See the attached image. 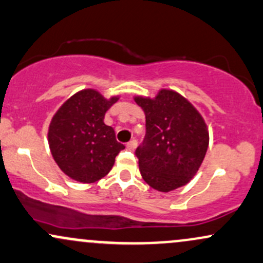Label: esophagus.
<instances>
[{
  "label": "esophagus",
  "instance_id": "obj_1",
  "mask_svg": "<svg viewBox=\"0 0 263 263\" xmlns=\"http://www.w3.org/2000/svg\"><path fill=\"white\" fill-rule=\"evenodd\" d=\"M126 147H127L128 149H135L136 147H137V141H136V140H131L129 142H127V144H126Z\"/></svg>",
  "mask_w": 263,
  "mask_h": 263
}]
</instances>
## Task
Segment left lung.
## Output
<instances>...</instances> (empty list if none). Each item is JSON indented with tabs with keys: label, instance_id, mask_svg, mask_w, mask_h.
I'll return each instance as SVG.
<instances>
[{
	"label": "left lung",
	"instance_id": "8db88e82",
	"mask_svg": "<svg viewBox=\"0 0 263 263\" xmlns=\"http://www.w3.org/2000/svg\"><path fill=\"white\" fill-rule=\"evenodd\" d=\"M146 114V136L136 149L141 176L159 192L185 185L201 165L209 132L201 115L180 93L163 89L135 98Z\"/></svg>",
	"mask_w": 263,
	"mask_h": 263
}]
</instances>
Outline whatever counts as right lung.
<instances>
[{
    "label": "right lung",
    "mask_w": 263,
    "mask_h": 263,
    "mask_svg": "<svg viewBox=\"0 0 263 263\" xmlns=\"http://www.w3.org/2000/svg\"><path fill=\"white\" fill-rule=\"evenodd\" d=\"M117 100V96L107 100L96 90L85 89L66 100L53 116L48 131L50 152L71 179L80 183L101 179L125 148L114 128L104 122L106 111Z\"/></svg>",
    "instance_id": "1"
}]
</instances>
